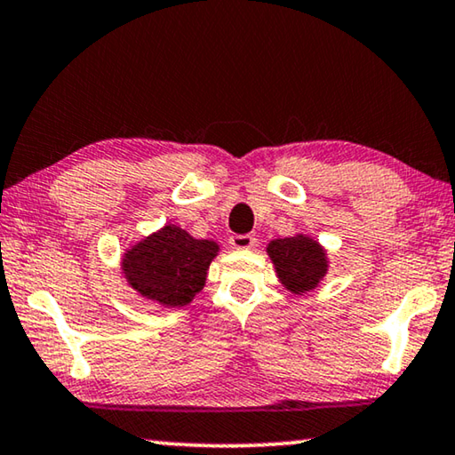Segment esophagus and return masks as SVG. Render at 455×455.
Returning <instances> with one entry per match:
<instances>
[{"label":"esophagus","instance_id":"esophagus-1","mask_svg":"<svg viewBox=\"0 0 455 455\" xmlns=\"http://www.w3.org/2000/svg\"><path fill=\"white\" fill-rule=\"evenodd\" d=\"M229 243H232V248L235 250H250L256 243V238L252 234H234L232 238H229Z\"/></svg>","mask_w":455,"mask_h":455}]
</instances>
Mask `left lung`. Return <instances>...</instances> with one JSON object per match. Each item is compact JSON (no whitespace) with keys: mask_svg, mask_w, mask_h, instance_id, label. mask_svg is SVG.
Segmentation results:
<instances>
[{"mask_svg":"<svg viewBox=\"0 0 455 455\" xmlns=\"http://www.w3.org/2000/svg\"><path fill=\"white\" fill-rule=\"evenodd\" d=\"M281 285L293 295H304L320 285L328 273L326 248L306 234L271 240L267 246Z\"/></svg>","mask_w":455,"mask_h":455,"instance_id":"obj_1","label":"left lung"}]
</instances>
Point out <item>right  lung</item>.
<instances>
[{
	"instance_id": "1",
	"label": "right lung",
	"mask_w": 455,
	"mask_h": 455,
	"mask_svg": "<svg viewBox=\"0 0 455 455\" xmlns=\"http://www.w3.org/2000/svg\"><path fill=\"white\" fill-rule=\"evenodd\" d=\"M220 252L213 240H196L174 223L124 250L121 268L127 285L162 307H182L205 287L207 271Z\"/></svg>"
}]
</instances>
